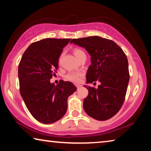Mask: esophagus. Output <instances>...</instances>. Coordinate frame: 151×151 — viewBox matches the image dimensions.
<instances>
[{"mask_svg": "<svg viewBox=\"0 0 151 151\" xmlns=\"http://www.w3.org/2000/svg\"><path fill=\"white\" fill-rule=\"evenodd\" d=\"M76 88H77V89H78V88H79L81 86V85H76Z\"/></svg>", "mask_w": 151, "mask_h": 151, "instance_id": "obj_1", "label": "esophagus"}]
</instances>
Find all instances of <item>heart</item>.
I'll return each instance as SVG.
<instances>
[{
  "instance_id": "obj_1",
  "label": "heart",
  "mask_w": 151,
  "mask_h": 151,
  "mask_svg": "<svg viewBox=\"0 0 151 151\" xmlns=\"http://www.w3.org/2000/svg\"><path fill=\"white\" fill-rule=\"evenodd\" d=\"M73 54L75 56L76 58L78 59V60L81 58V57L85 55V52H83V50L78 48L74 50ZM83 76V74L82 73H69L65 76V78L67 81H70V82L77 84V83H80Z\"/></svg>"
}]
</instances>
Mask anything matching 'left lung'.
<instances>
[{"mask_svg":"<svg viewBox=\"0 0 151 151\" xmlns=\"http://www.w3.org/2000/svg\"><path fill=\"white\" fill-rule=\"evenodd\" d=\"M91 56L87 83L98 81V88L85 85L88 94L83 101L88 116L99 121L114 116L122 106L130 78L128 62L121 47L112 40L99 36L72 40Z\"/></svg>","mask_w":151,"mask_h":151,"instance_id":"obj_1","label":"left lung"}]
</instances>
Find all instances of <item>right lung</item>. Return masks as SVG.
Returning <instances> with one entry per match:
<instances>
[{
    "instance_id": "add662e5",
    "label": "right lung",
    "mask_w": 151,
    "mask_h": 151,
    "mask_svg": "<svg viewBox=\"0 0 151 151\" xmlns=\"http://www.w3.org/2000/svg\"><path fill=\"white\" fill-rule=\"evenodd\" d=\"M71 39L46 38L31 44L19 64L20 93L33 118L43 124H52L66 114L68 97L76 87L69 81L57 85L50 80L58 68V59Z\"/></svg>"
}]
</instances>
